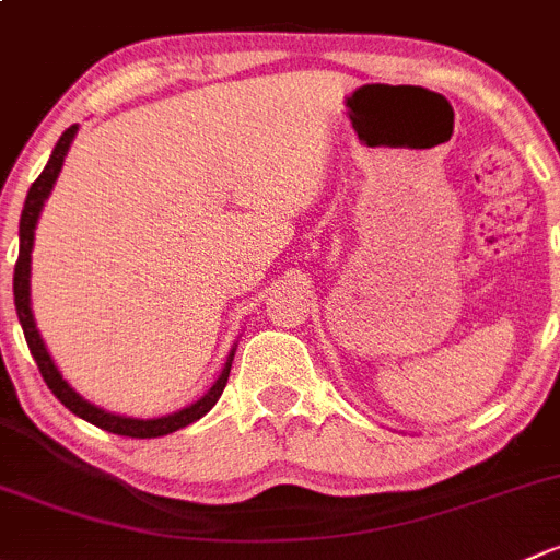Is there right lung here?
<instances>
[{
  "label": "right lung",
  "instance_id": "right-lung-1",
  "mask_svg": "<svg viewBox=\"0 0 560 560\" xmlns=\"http://www.w3.org/2000/svg\"><path fill=\"white\" fill-rule=\"evenodd\" d=\"M74 135H78V126H69L65 135L59 137V142H56V148H54V153H50L48 164H45L43 175H39L37 180L32 183V188H28V194H26V201H23L21 226H19L21 247H19V261H15V275H13L15 313H19L23 337H26L28 350H32L34 361H37L39 374H43V380L48 383V388L54 390L56 399H59L61 405L69 409V412H74L78 418L89 420V423L100 425V429L109 431V434L135 436V440H153V436L172 434V431H177V429H183V425L194 423V420H199L201 415H207L212 407H215V401L221 399L223 388H226V383H229V372H232L234 350L229 353V361H226V366H223L221 377L215 380V385H212V388L207 390V394L201 396L199 401H194V405L177 409V412H172V415H161V418H148V420L126 418V415H115V412H107V409L91 405V401H85L83 396H80L78 390H74L72 385H69L67 380L61 377V372L56 369L54 359H50L48 348H45L43 337H39L37 323H34L32 296H28V293H32V291H28V278H32L34 229H37L39 212H43L45 199H48L50 191H54L56 177H59L61 166H65V155L69 151V145H72Z\"/></svg>",
  "mask_w": 560,
  "mask_h": 560
}]
</instances>
